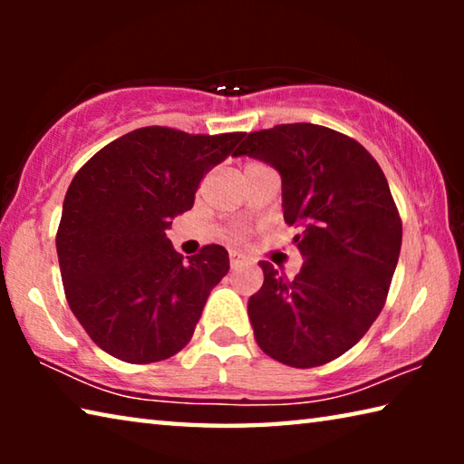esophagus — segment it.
I'll return each mask as SVG.
<instances>
[{"label": "esophagus", "mask_w": 464, "mask_h": 464, "mask_svg": "<svg viewBox=\"0 0 464 464\" xmlns=\"http://www.w3.org/2000/svg\"><path fill=\"white\" fill-rule=\"evenodd\" d=\"M249 264H251V262L247 260V257L237 254V251H231V254H229V266H231V270L246 268V266H249Z\"/></svg>", "instance_id": "obj_1"}]
</instances>
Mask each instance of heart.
Wrapping results in <instances>:
<instances>
[{
	"mask_svg": "<svg viewBox=\"0 0 464 464\" xmlns=\"http://www.w3.org/2000/svg\"><path fill=\"white\" fill-rule=\"evenodd\" d=\"M251 166H257V163L256 161H249V163H246V168H243V169H247ZM243 235H246L243 231H233V239H243Z\"/></svg>",
	"mask_w": 464,
	"mask_h": 464,
	"instance_id": "heart-1",
	"label": "heart"
}]
</instances>
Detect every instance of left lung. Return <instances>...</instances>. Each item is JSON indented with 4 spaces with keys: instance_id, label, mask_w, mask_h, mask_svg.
Returning <instances> with one entry per match:
<instances>
[{
    "instance_id": "1",
    "label": "left lung",
    "mask_w": 464,
    "mask_h": 464,
    "mask_svg": "<svg viewBox=\"0 0 464 464\" xmlns=\"http://www.w3.org/2000/svg\"><path fill=\"white\" fill-rule=\"evenodd\" d=\"M233 155L280 171L285 221L304 260L293 280L260 262L264 285L247 304L256 342L295 368L332 362L387 303L403 237L387 178L358 140L311 122L246 132Z\"/></svg>"
}]
</instances>
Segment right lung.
Returning <instances> with one entry per match:
<instances>
[{
	"instance_id": "add662e5",
	"label": "right lung",
	"mask_w": 464,
	"mask_h": 464,
	"mask_svg": "<svg viewBox=\"0 0 464 464\" xmlns=\"http://www.w3.org/2000/svg\"><path fill=\"white\" fill-rule=\"evenodd\" d=\"M241 139L143 127L102 147L72 179L57 229L63 288L110 356L160 362L192 340L229 256L210 243L184 262L166 229Z\"/></svg>"
}]
</instances>
